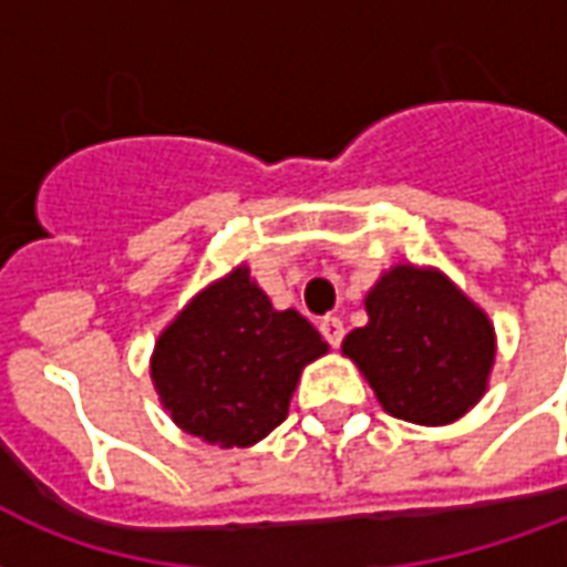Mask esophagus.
I'll use <instances>...</instances> for the list:
<instances>
[{"label":"esophagus","instance_id":"34e87169","mask_svg":"<svg viewBox=\"0 0 567 567\" xmlns=\"http://www.w3.org/2000/svg\"><path fill=\"white\" fill-rule=\"evenodd\" d=\"M320 334L329 341V347H341V341H344V323L338 317H323L320 320Z\"/></svg>","mask_w":567,"mask_h":567}]
</instances>
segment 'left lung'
<instances>
[{
    "instance_id": "left-lung-1",
    "label": "left lung",
    "mask_w": 567,
    "mask_h": 567,
    "mask_svg": "<svg viewBox=\"0 0 567 567\" xmlns=\"http://www.w3.org/2000/svg\"><path fill=\"white\" fill-rule=\"evenodd\" d=\"M369 323L344 357L369 378L383 411L408 423H453L486 390L495 334L481 308L435 271L392 268L365 299Z\"/></svg>"
}]
</instances>
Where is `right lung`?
<instances>
[{
  "label": "right lung",
  "instance_id": "add662e5",
  "mask_svg": "<svg viewBox=\"0 0 567 567\" xmlns=\"http://www.w3.org/2000/svg\"><path fill=\"white\" fill-rule=\"evenodd\" d=\"M323 353L301 313L275 311L250 271L235 268L165 329L151 374L184 432L247 447L287 420L301 369Z\"/></svg>",
  "mask_w": 567,
  "mask_h": 567
}]
</instances>
